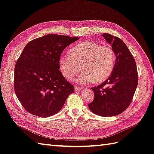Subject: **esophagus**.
I'll return each mask as SVG.
<instances>
[{
    "label": "esophagus",
    "instance_id": "1",
    "mask_svg": "<svg viewBox=\"0 0 154 154\" xmlns=\"http://www.w3.org/2000/svg\"><path fill=\"white\" fill-rule=\"evenodd\" d=\"M82 89H83L82 87H80V86H75V87H74V90H75V91H81Z\"/></svg>",
    "mask_w": 154,
    "mask_h": 154
}]
</instances>
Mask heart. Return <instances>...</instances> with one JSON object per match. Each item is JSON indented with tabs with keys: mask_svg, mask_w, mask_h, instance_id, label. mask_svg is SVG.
Returning <instances> with one entry per match:
<instances>
[{
	"mask_svg": "<svg viewBox=\"0 0 154 154\" xmlns=\"http://www.w3.org/2000/svg\"><path fill=\"white\" fill-rule=\"evenodd\" d=\"M84 64V70L74 81L81 84H88L105 80L112 73L115 64L113 50L107 45L94 42H84L76 45L72 52L64 51L59 57V66L63 75L72 78Z\"/></svg>",
	"mask_w": 154,
	"mask_h": 154,
	"instance_id": "obj_1",
	"label": "heart"
}]
</instances>
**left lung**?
Wrapping results in <instances>:
<instances>
[{
    "label": "left lung",
    "instance_id": "left-lung-1",
    "mask_svg": "<svg viewBox=\"0 0 154 154\" xmlns=\"http://www.w3.org/2000/svg\"><path fill=\"white\" fill-rule=\"evenodd\" d=\"M102 36L111 45L116 55L115 64L105 82L91 88L94 98L89 107L98 115L113 117L122 113L130 105L138 85V73L134 57L122 40L107 33Z\"/></svg>",
    "mask_w": 154,
    "mask_h": 154
}]
</instances>
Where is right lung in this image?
<instances>
[{"instance_id": "add662e5", "label": "right lung", "mask_w": 154, "mask_h": 154, "mask_svg": "<svg viewBox=\"0 0 154 154\" xmlns=\"http://www.w3.org/2000/svg\"><path fill=\"white\" fill-rule=\"evenodd\" d=\"M78 37L48 34L30 41L17 61L16 96L29 113L48 117L59 112L74 86L61 72L59 57Z\"/></svg>"}]
</instances>
